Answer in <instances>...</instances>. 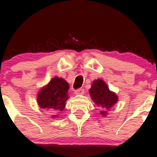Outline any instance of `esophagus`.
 <instances>
[{
	"label": "esophagus",
	"instance_id": "esophagus-1",
	"mask_svg": "<svg viewBox=\"0 0 157 157\" xmlns=\"http://www.w3.org/2000/svg\"><path fill=\"white\" fill-rule=\"evenodd\" d=\"M85 93V90L82 88H80V89H78L75 91V95H82L83 93Z\"/></svg>",
	"mask_w": 157,
	"mask_h": 157
}]
</instances>
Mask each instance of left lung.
Returning a JSON list of instances; mask_svg holds the SVG:
<instances>
[{
    "mask_svg": "<svg viewBox=\"0 0 157 157\" xmlns=\"http://www.w3.org/2000/svg\"><path fill=\"white\" fill-rule=\"evenodd\" d=\"M90 94L96 105L103 108V110L100 111L103 116H106L107 110H110L118 100L117 95L110 91L106 82L100 78L93 81Z\"/></svg>",
    "mask_w": 157,
    "mask_h": 157,
    "instance_id": "8db88e82",
    "label": "left lung"
}]
</instances>
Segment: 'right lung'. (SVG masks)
Instances as JSON below:
<instances>
[{"mask_svg":"<svg viewBox=\"0 0 157 157\" xmlns=\"http://www.w3.org/2000/svg\"><path fill=\"white\" fill-rule=\"evenodd\" d=\"M69 85L64 78L54 77L50 82L40 90L37 96V103L40 108L51 109L55 111H63L66 101L68 99L67 91ZM53 115L52 117H55Z\"/></svg>","mask_w":157,"mask_h":157,"instance_id":"add662e5","label":"right lung"}]
</instances>
